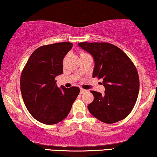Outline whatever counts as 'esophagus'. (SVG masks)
<instances>
[{"mask_svg":"<svg viewBox=\"0 0 157 157\" xmlns=\"http://www.w3.org/2000/svg\"><path fill=\"white\" fill-rule=\"evenodd\" d=\"M86 91H87L86 90H84L83 89H80V94H83V93H85V92H86Z\"/></svg>","mask_w":157,"mask_h":157,"instance_id":"34e87169","label":"esophagus"}]
</instances>
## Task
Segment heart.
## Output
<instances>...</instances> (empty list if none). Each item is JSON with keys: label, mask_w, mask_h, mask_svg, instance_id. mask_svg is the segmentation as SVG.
Returning <instances> with one entry per match:
<instances>
[{"label": "heart", "mask_w": 157, "mask_h": 157, "mask_svg": "<svg viewBox=\"0 0 157 157\" xmlns=\"http://www.w3.org/2000/svg\"><path fill=\"white\" fill-rule=\"evenodd\" d=\"M81 54H85V53H81Z\"/></svg>", "instance_id": "heart-1"}]
</instances>
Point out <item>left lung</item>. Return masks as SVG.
<instances>
[{"label":"left lung","instance_id":"obj_1","mask_svg":"<svg viewBox=\"0 0 157 157\" xmlns=\"http://www.w3.org/2000/svg\"><path fill=\"white\" fill-rule=\"evenodd\" d=\"M94 58L93 77L103 79L104 94L91 91L94 101L89 112L106 124L125 119L136 104L139 91L137 70L127 55L109 43L78 44Z\"/></svg>","mask_w":157,"mask_h":157}]
</instances>
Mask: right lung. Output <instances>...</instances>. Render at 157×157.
<instances>
[{
    "label": "right lung",
    "mask_w": 157,
    "mask_h": 157,
    "mask_svg": "<svg viewBox=\"0 0 157 157\" xmlns=\"http://www.w3.org/2000/svg\"><path fill=\"white\" fill-rule=\"evenodd\" d=\"M69 42L43 46L33 51L21 76V91L32 117L44 124H55L69 113L80 92L78 87L59 88L56 77L63 74V59L72 48Z\"/></svg>",
    "instance_id": "obj_1"
}]
</instances>
